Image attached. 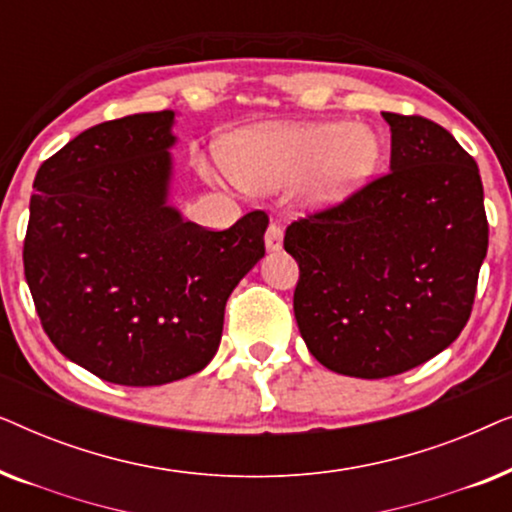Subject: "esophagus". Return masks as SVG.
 I'll use <instances>...</instances> for the list:
<instances>
[{
  "label": "esophagus",
  "instance_id": "obj_1",
  "mask_svg": "<svg viewBox=\"0 0 512 512\" xmlns=\"http://www.w3.org/2000/svg\"><path fill=\"white\" fill-rule=\"evenodd\" d=\"M284 244V233L277 223H270L268 233H265V249L268 251H279Z\"/></svg>",
  "mask_w": 512,
  "mask_h": 512
}]
</instances>
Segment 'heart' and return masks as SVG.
Here are the masks:
<instances>
[{
	"instance_id": "obj_1",
	"label": "heart",
	"mask_w": 512,
	"mask_h": 512,
	"mask_svg": "<svg viewBox=\"0 0 512 512\" xmlns=\"http://www.w3.org/2000/svg\"><path fill=\"white\" fill-rule=\"evenodd\" d=\"M380 139L366 125L305 123L242 130L221 144V160L237 184L254 193H277L307 179L312 209L340 205L373 177Z\"/></svg>"
}]
</instances>
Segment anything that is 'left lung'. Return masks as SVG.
<instances>
[{
	"mask_svg": "<svg viewBox=\"0 0 512 512\" xmlns=\"http://www.w3.org/2000/svg\"><path fill=\"white\" fill-rule=\"evenodd\" d=\"M382 118L389 172L284 235L307 349L361 380L422 366L459 338L489 242L478 165L457 139L422 116Z\"/></svg>",
	"mask_w": 512,
	"mask_h": 512,
	"instance_id": "obj_1",
	"label": "left lung"
}]
</instances>
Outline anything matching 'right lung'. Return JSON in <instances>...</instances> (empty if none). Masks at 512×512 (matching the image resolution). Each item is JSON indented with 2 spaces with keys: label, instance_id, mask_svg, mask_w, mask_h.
I'll list each match as a JSON object with an SVG mask.
<instances>
[{
  "label": "right lung",
  "instance_id": "obj_1",
  "mask_svg": "<svg viewBox=\"0 0 512 512\" xmlns=\"http://www.w3.org/2000/svg\"><path fill=\"white\" fill-rule=\"evenodd\" d=\"M174 123L165 109L95 125L34 179L23 261L41 326L65 359L123 387L200 373L230 293L265 256L263 212L214 233L172 205Z\"/></svg>",
  "mask_w": 512,
  "mask_h": 512
}]
</instances>
